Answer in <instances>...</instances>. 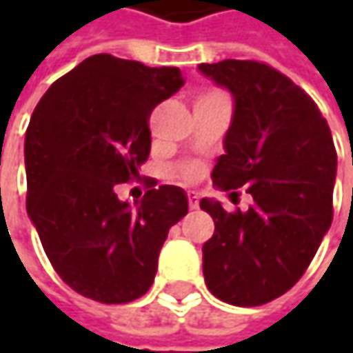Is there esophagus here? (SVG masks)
Instances as JSON below:
<instances>
[{"label": "esophagus", "mask_w": 353, "mask_h": 353, "mask_svg": "<svg viewBox=\"0 0 353 353\" xmlns=\"http://www.w3.org/2000/svg\"><path fill=\"white\" fill-rule=\"evenodd\" d=\"M188 206H190V210H196L198 208L196 192H188Z\"/></svg>", "instance_id": "esophagus-1"}]
</instances>
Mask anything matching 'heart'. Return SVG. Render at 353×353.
Wrapping results in <instances>:
<instances>
[{
    "mask_svg": "<svg viewBox=\"0 0 353 353\" xmlns=\"http://www.w3.org/2000/svg\"><path fill=\"white\" fill-rule=\"evenodd\" d=\"M184 174H186V179H194L198 172H196V169H188L186 172H184Z\"/></svg>",
    "mask_w": 353,
    "mask_h": 353,
    "instance_id": "heart-1",
    "label": "heart"
}]
</instances>
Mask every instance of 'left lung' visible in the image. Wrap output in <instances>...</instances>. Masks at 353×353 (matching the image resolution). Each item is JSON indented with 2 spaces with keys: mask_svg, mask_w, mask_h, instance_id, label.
<instances>
[{
  "mask_svg": "<svg viewBox=\"0 0 353 353\" xmlns=\"http://www.w3.org/2000/svg\"><path fill=\"white\" fill-rule=\"evenodd\" d=\"M198 70L234 98L212 181L222 190L245 186L253 196L245 212L200 200L216 224L202 245L204 281L224 303L265 305L303 277L330 230L332 133L305 90L263 62L228 59Z\"/></svg>",
  "mask_w": 353,
  "mask_h": 353,
  "instance_id": "obj_1",
  "label": "left lung"
}]
</instances>
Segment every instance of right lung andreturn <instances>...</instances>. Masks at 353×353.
Listing matches in <instances>:
<instances>
[{
  "label": "right lung",
  "instance_id": "1",
  "mask_svg": "<svg viewBox=\"0 0 353 353\" xmlns=\"http://www.w3.org/2000/svg\"><path fill=\"white\" fill-rule=\"evenodd\" d=\"M183 86L179 68L94 54L59 78L25 133L27 214L48 261L82 296L123 305L153 285L159 251L188 212L163 184L133 206L116 184L141 181L149 116Z\"/></svg>",
  "mask_w": 353,
  "mask_h": 353
}]
</instances>
